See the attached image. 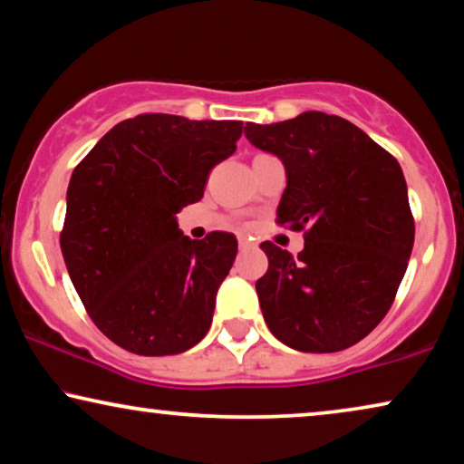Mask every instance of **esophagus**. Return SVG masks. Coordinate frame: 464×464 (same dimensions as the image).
Masks as SVG:
<instances>
[{
	"instance_id": "34e87169",
	"label": "esophagus",
	"mask_w": 464,
	"mask_h": 464,
	"mask_svg": "<svg viewBox=\"0 0 464 464\" xmlns=\"http://www.w3.org/2000/svg\"><path fill=\"white\" fill-rule=\"evenodd\" d=\"M252 248V242L248 237H239V250H248Z\"/></svg>"
}]
</instances>
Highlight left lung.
<instances>
[{
	"mask_svg": "<svg viewBox=\"0 0 464 464\" xmlns=\"http://www.w3.org/2000/svg\"><path fill=\"white\" fill-rule=\"evenodd\" d=\"M286 168L276 222L304 231L293 256L261 248L256 282L269 331L301 352H339L367 337L391 310L413 248V214L399 160L335 114L304 112L244 129Z\"/></svg>",
	"mask_w": 464,
	"mask_h": 464,
	"instance_id": "obj_1",
	"label": "left lung"
}]
</instances>
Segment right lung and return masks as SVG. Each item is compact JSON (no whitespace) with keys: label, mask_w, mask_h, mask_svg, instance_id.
Masks as SVG:
<instances>
[{"label":"right lung","mask_w":464,"mask_h":464,"mask_svg":"<svg viewBox=\"0 0 464 464\" xmlns=\"http://www.w3.org/2000/svg\"><path fill=\"white\" fill-rule=\"evenodd\" d=\"M242 131L239 121L140 114L73 169L61 252L86 314L127 352L180 354L206 337L237 239L184 237L176 214L201 199Z\"/></svg>","instance_id":"obj_1"}]
</instances>
